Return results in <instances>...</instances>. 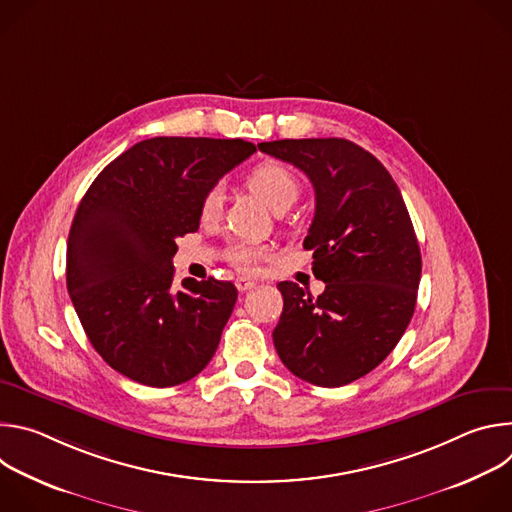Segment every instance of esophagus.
Listing matches in <instances>:
<instances>
[{
	"mask_svg": "<svg viewBox=\"0 0 512 512\" xmlns=\"http://www.w3.org/2000/svg\"><path fill=\"white\" fill-rule=\"evenodd\" d=\"M257 283L253 281V279H245V277H239L237 279V289L239 291H249V289H253Z\"/></svg>",
	"mask_w": 512,
	"mask_h": 512,
	"instance_id": "34e87169",
	"label": "esophagus"
}]
</instances>
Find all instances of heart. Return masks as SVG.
Wrapping results in <instances>:
<instances>
[{"instance_id": "obj_1", "label": "heart", "mask_w": 512, "mask_h": 512, "mask_svg": "<svg viewBox=\"0 0 512 512\" xmlns=\"http://www.w3.org/2000/svg\"><path fill=\"white\" fill-rule=\"evenodd\" d=\"M247 186L275 212H283L291 204L296 202L300 194L298 178L291 174V170L279 162H261L255 166L247 176ZM223 208V192L218 188H212L202 198V218L204 221H212ZM265 255V249L249 243H237L227 251V259L233 267H237L243 273L255 271L257 261Z\"/></svg>"}]
</instances>
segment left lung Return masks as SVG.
Returning a JSON list of instances; mask_svg holds the SVG:
<instances>
[{"instance_id":"obj_1","label":"left lung","mask_w":512,"mask_h":512,"mask_svg":"<svg viewBox=\"0 0 512 512\" xmlns=\"http://www.w3.org/2000/svg\"><path fill=\"white\" fill-rule=\"evenodd\" d=\"M257 148L310 178L316 214L304 247L326 283L318 298L294 281L277 285L275 350L302 381L348 385L389 356L415 310L421 253L407 206L385 166L348 139H277Z\"/></svg>"}]
</instances>
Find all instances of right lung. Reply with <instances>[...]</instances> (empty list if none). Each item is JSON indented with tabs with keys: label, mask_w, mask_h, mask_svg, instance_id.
Returning <instances> with one entry per match:
<instances>
[{
	"label": "right lung",
	"mask_w": 512,
	"mask_h": 512,
	"mask_svg": "<svg viewBox=\"0 0 512 512\" xmlns=\"http://www.w3.org/2000/svg\"><path fill=\"white\" fill-rule=\"evenodd\" d=\"M255 145L243 139L152 137L95 178L66 245V287L101 358L127 379L174 387L196 377L237 302L231 281L186 277L176 239L198 231L202 198Z\"/></svg>",
	"instance_id": "right-lung-1"
}]
</instances>
